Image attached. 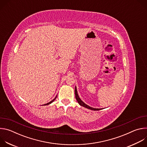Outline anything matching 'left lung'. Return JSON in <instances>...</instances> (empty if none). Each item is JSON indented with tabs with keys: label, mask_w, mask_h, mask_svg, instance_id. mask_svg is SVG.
Here are the masks:
<instances>
[{
	"label": "left lung",
	"mask_w": 147,
	"mask_h": 147,
	"mask_svg": "<svg viewBox=\"0 0 147 147\" xmlns=\"http://www.w3.org/2000/svg\"><path fill=\"white\" fill-rule=\"evenodd\" d=\"M75 96H76V100H77L78 104L80 105V106H82L83 107H84L86 108H87V109H91V110H92V111H99V110H101V109H98V108H92L88 105H87V104H86L79 97L78 95V93H77V87L76 86L75 87Z\"/></svg>",
	"instance_id": "8db88e82"
}]
</instances>
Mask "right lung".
<instances>
[{"instance_id": "add662e5", "label": "right lung", "mask_w": 147, "mask_h": 147, "mask_svg": "<svg viewBox=\"0 0 147 147\" xmlns=\"http://www.w3.org/2000/svg\"><path fill=\"white\" fill-rule=\"evenodd\" d=\"M56 97H57V95L56 96V97H55V98H54V99H53L52 100H51V102H48V103H46V104H44V105H49V104L52 103V102H53V101L55 100V99L56 98Z\"/></svg>"}]
</instances>
